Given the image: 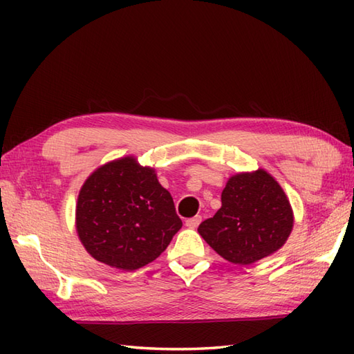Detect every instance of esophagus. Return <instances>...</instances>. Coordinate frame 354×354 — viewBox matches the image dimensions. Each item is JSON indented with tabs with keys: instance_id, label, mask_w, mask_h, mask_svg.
<instances>
[{
	"instance_id": "1",
	"label": "esophagus",
	"mask_w": 354,
	"mask_h": 354,
	"mask_svg": "<svg viewBox=\"0 0 354 354\" xmlns=\"http://www.w3.org/2000/svg\"><path fill=\"white\" fill-rule=\"evenodd\" d=\"M201 221H202V216H194V217H190V219H187L185 225L189 228H196L198 225L201 223Z\"/></svg>"
}]
</instances>
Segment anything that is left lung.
Returning <instances> with one entry per match:
<instances>
[{
	"mask_svg": "<svg viewBox=\"0 0 354 354\" xmlns=\"http://www.w3.org/2000/svg\"><path fill=\"white\" fill-rule=\"evenodd\" d=\"M292 227V208L281 187L257 170L230 178L221 209L198 231L225 260L251 265L281 248Z\"/></svg>",
	"mask_w": 354,
	"mask_h": 354,
	"instance_id": "1",
	"label": "left lung"
}]
</instances>
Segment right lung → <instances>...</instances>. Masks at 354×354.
Segmentation results:
<instances>
[{
	"mask_svg": "<svg viewBox=\"0 0 354 354\" xmlns=\"http://www.w3.org/2000/svg\"><path fill=\"white\" fill-rule=\"evenodd\" d=\"M76 227L95 260L135 270L169 246L183 221L155 171L127 156L86 179L77 199Z\"/></svg>",
	"mask_w": 354,
	"mask_h": 354,
	"instance_id": "add662e5",
	"label": "right lung"
}]
</instances>
